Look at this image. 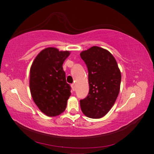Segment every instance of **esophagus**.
<instances>
[{"mask_svg":"<svg viewBox=\"0 0 154 154\" xmlns=\"http://www.w3.org/2000/svg\"><path fill=\"white\" fill-rule=\"evenodd\" d=\"M71 88H72V91H75V85L74 84H72L71 85Z\"/></svg>","mask_w":154,"mask_h":154,"instance_id":"esophagus-1","label":"esophagus"}]
</instances>
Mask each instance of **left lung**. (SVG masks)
<instances>
[{
	"mask_svg": "<svg viewBox=\"0 0 154 154\" xmlns=\"http://www.w3.org/2000/svg\"><path fill=\"white\" fill-rule=\"evenodd\" d=\"M88 67L90 90L80 100L83 113L88 118L99 119L110 111L118 98L121 72L113 56L105 49L93 46L81 52Z\"/></svg>",
	"mask_w": 154,
	"mask_h": 154,
	"instance_id": "left-lung-1",
	"label": "left lung"
}]
</instances>
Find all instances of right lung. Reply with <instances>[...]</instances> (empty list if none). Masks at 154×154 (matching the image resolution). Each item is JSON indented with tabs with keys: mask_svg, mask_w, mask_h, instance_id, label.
Wrapping results in <instances>:
<instances>
[{
	"mask_svg": "<svg viewBox=\"0 0 154 154\" xmlns=\"http://www.w3.org/2000/svg\"><path fill=\"white\" fill-rule=\"evenodd\" d=\"M70 54L69 51L47 48L36 56L31 65V96L40 111L48 117L63 113L71 96V86L66 83L62 68Z\"/></svg>",
	"mask_w": 154,
	"mask_h": 154,
	"instance_id": "add662e5",
	"label": "right lung"
}]
</instances>
